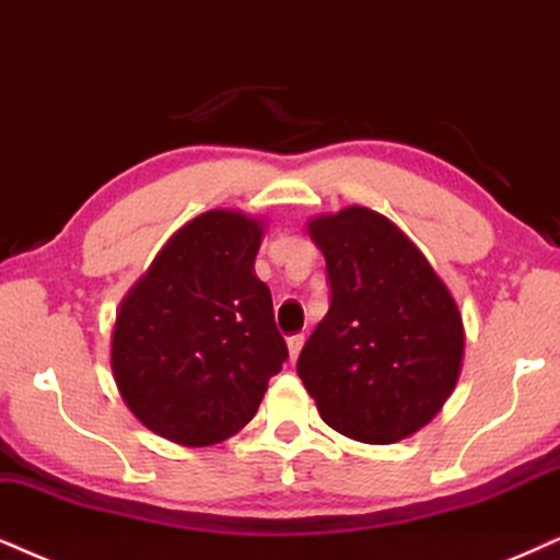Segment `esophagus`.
I'll return each mask as SVG.
<instances>
[{"mask_svg": "<svg viewBox=\"0 0 560 560\" xmlns=\"http://www.w3.org/2000/svg\"><path fill=\"white\" fill-rule=\"evenodd\" d=\"M287 346H289V359H292V362H296V357H300V351H302V346H304V336H300V332H296V336H289L287 338Z\"/></svg>", "mask_w": 560, "mask_h": 560, "instance_id": "34e87169", "label": "esophagus"}]
</instances>
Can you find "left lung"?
Listing matches in <instances>:
<instances>
[{
    "instance_id": "8db88e82",
    "label": "left lung",
    "mask_w": 560,
    "mask_h": 560,
    "mask_svg": "<svg viewBox=\"0 0 560 560\" xmlns=\"http://www.w3.org/2000/svg\"><path fill=\"white\" fill-rule=\"evenodd\" d=\"M330 307L296 359L304 390L338 434L393 444L427 427L455 390L465 325L450 287L398 224L366 207L307 222Z\"/></svg>"
}]
</instances>
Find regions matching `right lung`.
<instances>
[{
	"label": "right lung",
	"instance_id": "obj_1",
	"mask_svg": "<svg viewBox=\"0 0 560 560\" xmlns=\"http://www.w3.org/2000/svg\"><path fill=\"white\" fill-rule=\"evenodd\" d=\"M266 222L235 209L183 224L116 310L110 370L147 429L183 447L235 436L281 372L287 343L256 276Z\"/></svg>",
	"mask_w": 560,
	"mask_h": 560
}]
</instances>
